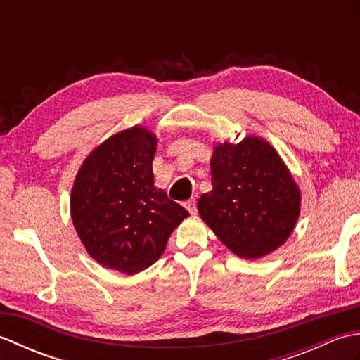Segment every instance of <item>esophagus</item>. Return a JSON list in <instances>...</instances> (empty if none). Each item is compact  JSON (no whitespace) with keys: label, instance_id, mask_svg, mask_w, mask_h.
I'll return each mask as SVG.
<instances>
[{"label":"esophagus","instance_id":"obj_1","mask_svg":"<svg viewBox=\"0 0 360 360\" xmlns=\"http://www.w3.org/2000/svg\"><path fill=\"white\" fill-rule=\"evenodd\" d=\"M184 207H186L190 213H192V215H195V213H196V201H195V200L186 201V202H184Z\"/></svg>","mask_w":360,"mask_h":360}]
</instances>
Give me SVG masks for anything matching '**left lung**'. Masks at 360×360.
<instances>
[{"instance_id":"left-lung-1","label":"left lung","mask_w":360,"mask_h":360,"mask_svg":"<svg viewBox=\"0 0 360 360\" xmlns=\"http://www.w3.org/2000/svg\"><path fill=\"white\" fill-rule=\"evenodd\" d=\"M212 190L198 201L200 217L224 246L246 259L285 244L300 217L302 195L272 145L258 136L217 143Z\"/></svg>"}]
</instances>
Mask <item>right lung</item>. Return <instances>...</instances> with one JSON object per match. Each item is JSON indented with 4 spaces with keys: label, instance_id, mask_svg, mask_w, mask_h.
Segmentation results:
<instances>
[{
    "label": "right lung",
    "instance_id": "obj_1",
    "mask_svg": "<svg viewBox=\"0 0 360 360\" xmlns=\"http://www.w3.org/2000/svg\"><path fill=\"white\" fill-rule=\"evenodd\" d=\"M158 137L142 125L112 134L83 160L71 190V218L88 254L134 275L156 263L188 217L155 186Z\"/></svg>",
    "mask_w": 360,
    "mask_h": 360
}]
</instances>
